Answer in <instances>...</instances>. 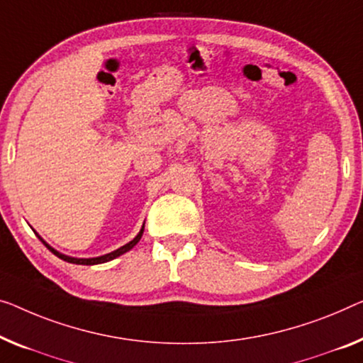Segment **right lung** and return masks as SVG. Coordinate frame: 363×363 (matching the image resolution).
<instances>
[{
    "label": "right lung",
    "mask_w": 363,
    "mask_h": 363,
    "mask_svg": "<svg viewBox=\"0 0 363 363\" xmlns=\"http://www.w3.org/2000/svg\"><path fill=\"white\" fill-rule=\"evenodd\" d=\"M143 228H145V223H143V226H142V230H140V233L133 238L132 241L130 242H127L125 246H122V247H118V250H116V251H112V252H109V254H104V256H99V257H91V259H78V257H69V256H65V254H62V252H58V251H55L53 250V247H50L47 245L45 241L42 240V242L43 245H45L48 250H50L53 254H55L57 257H60V259H63V261H67V262H72V264H81V266H94V264H102V262H107V261H112V259H116V257H118V256H122L123 252H127V251H130L132 250V247L137 245V242L140 241V238H142V235H143Z\"/></svg>",
    "instance_id": "obj_1"
}]
</instances>
